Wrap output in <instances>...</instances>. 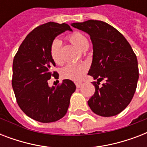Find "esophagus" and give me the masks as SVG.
<instances>
[{"instance_id": "34e87169", "label": "esophagus", "mask_w": 147, "mask_h": 147, "mask_svg": "<svg viewBox=\"0 0 147 147\" xmlns=\"http://www.w3.org/2000/svg\"><path fill=\"white\" fill-rule=\"evenodd\" d=\"M75 83H76V85L77 88H80L82 85V82H76Z\"/></svg>"}]
</instances>
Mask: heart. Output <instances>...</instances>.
<instances>
[{
    "label": "heart",
    "mask_w": 147,
    "mask_h": 147,
    "mask_svg": "<svg viewBox=\"0 0 147 147\" xmlns=\"http://www.w3.org/2000/svg\"><path fill=\"white\" fill-rule=\"evenodd\" d=\"M70 42L82 51L87 50L89 47V41L88 38L82 33L76 32L69 36ZM50 55L55 63L60 64L62 62V42L59 39H55L50 46ZM88 70V65L85 63L74 64L70 63L62 69L61 74L65 78L71 80L78 81L84 77Z\"/></svg>",
    "instance_id": "1"
}]
</instances>
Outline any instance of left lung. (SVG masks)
Instances as JSON below:
<instances>
[{"instance_id":"obj_1","label":"left lung","mask_w":147,"mask_h":147,"mask_svg":"<svg viewBox=\"0 0 147 147\" xmlns=\"http://www.w3.org/2000/svg\"><path fill=\"white\" fill-rule=\"evenodd\" d=\"M71 26L90 36L93 58L88 75L97 79L95 92L88 101L94 114L115 116L132 100L139 79L137 56L125 37L105 22L89 20ZM104 78L106 83L99 87Z\"/></svg>"}]
</instances>
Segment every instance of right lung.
I'll list each match as a JSON object with an SVG mask.
<instances>
[{
    "label": "right lung",
    "mask_w": 147,
    "mask_h": 147,
    "mask_svg": "<svg viewBox=\"0 0 147 147\" xmlns=\"http://www.w3.org/2000/svg\"><path fill=\"white\" fill-rule=\"evenodd\" d=\"M66 30V24L49 22L35 28L26 36L13 62L12 87L20 109L30 118L50 123L65 115L70 98L76 89L72 81L65 79L62 85L49 87L48 80L57 72L50 55L51 43Z\"/></svg>",
    "instance_id": "obj_1"
}]
</instances>
